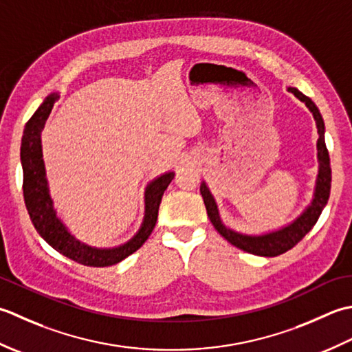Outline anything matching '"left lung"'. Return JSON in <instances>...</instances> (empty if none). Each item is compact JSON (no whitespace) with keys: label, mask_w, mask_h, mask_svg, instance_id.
<instances>
[{"label":"left lung","mask_w":352,"mask_h":352,"mask_svg":"<svg viewBox=\"0 0 352 352\" xmlns=\"http://www.w3.org/2000/svg\"><path fill=\"white\" fill-rule=\"evenodd\" d=\"M289 91L292 94H295L300 102H304L308 109L313 112V117L316 120L318 133H319V140H318L319 175H318V182H316V192H314V199L311 205L307 208V211L302 214V216L293 221L290 226H287L281 229V231H276L272 234H266L261 236H248V235L236 234L231 231V229H228L221 225L217 205L214 202L210 190H208V186L205 184H202V186H200V195L204 197L208 217H210V220L212 221V225L217 229L219 234L221 236H225V239L235 248L245 250L248 254H254L260 256H278L287 252V250H290L292 248H295L298 243L311 231V228L316 225L322 210H324L328 202L329 190H331V167H329V155H328V148L325 146L324 120H322L320 112L316 107V104L311 102V98L304 96L302 92H299L296 88H289Z\"/></svg>","instance_id":"8db88e82"}]
</instances>
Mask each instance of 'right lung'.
I'll use <instances>...</instances> for the list:
<instances>
[{"label":"right lung","mask_w":352,"mask_h":352,"mask_svg":"<svg viewBox=\"0 0 352 352\" xmlns=\"http://www.w3.org/2000/svg\"><path fill=\"white\" fill-rule=\"evenodd\" d=\"M57 96H48L44 103L39 106L32 118L27 121L23 136V144H21V161H23L24 170V200L27 211L30 214L32 223L36 231L44 239L50 246L56 249L57 252L65 255L69 260L89 267H106L117 264L126 256L138 250L144 241L152 234L156 225L157 210L164 191L167 190L170 182L173 181V173L162 175L161 177L148 185L146 191V217L144 223L133 239L126 245L116 249H96L82 245L71 235L60 220L56 217L53 210L52 199L48 195L47 179L44 161H42V148H41V132L44 129L45 121L52 112L54 103L57 102Z\"/></svg>","instance_id":"right-lung-1"}]
</instances>
